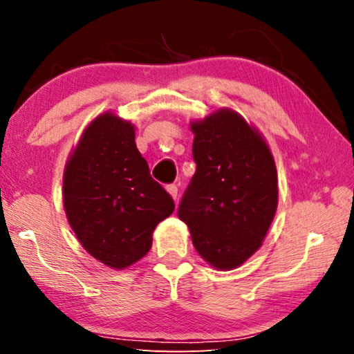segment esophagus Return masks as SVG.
Listing matches in <instances>:
<instances>
[{
  "mask_svg": "<svg viewBox=\"0 0 354 354\" xmlns=\"http://www.w3.org/2000/svg\"><path fill=\"white\" fill-rule=\"evenodd\" d=\"M167 192H169V194L171 195V198H173V200H176V196H178V187H176L175 184L167 185Z\"/></svg>",
  "mask_w": 354,
  "mask_h": 354,
  "instance_id": "34e87169",
  "label": "esophagus"
}]
</instances>
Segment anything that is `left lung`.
I'll list each match as a JSON object with an SVG mask.
<instances>
[{
  "mask_svg": "<svg viewBox=\"0 0 354 354\" xmlns=\"http://www.w3.org/2000/svg\"><path fill=\"white\" fill-rule=\"evenodd\" d=\"M196 171L178 209L209 266L232 270L266 239L278 207V173L267 142L241 113L221 107L190 123Z\"/></svg>",
  "mask_w": 354,
  "mask_h": 354,
  "instance_id": "8db88e82",
  "label": "left lung"
}]
</instances>
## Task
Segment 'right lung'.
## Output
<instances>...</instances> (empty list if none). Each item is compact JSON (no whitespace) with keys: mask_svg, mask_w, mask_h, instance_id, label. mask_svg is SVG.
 Listing matches in <instances>:
<instances>
[{"mask_svg":"<svg viewBox=\"0 0 354 354\" xmlns=\"http://www.w3.org/2000/svg\"><path fill=\"white\" fill-rule=\"evenodd\" d=\"M62 198L84 250L117 270L148 253L156 226L175 211L136 147L134 124L112 112L92 120L71 149Z\"/></svg>","mask_w":354,"mask_h":354,"instance_id":"add662e5","label":"right lung"}]
</instances>
